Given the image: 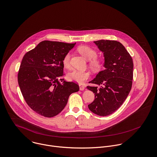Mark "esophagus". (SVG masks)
<instances>
[{"label": "esophagus", "instance_id": "esophagus-1", "mask_svg": "<svg viewBox=\"0 0 157 157\" xmlns=\"http://www.w3.org/2000/svg\"><path fill=\"white\" fill-rule=\"evenodd\" d=\"M79 90H80L82 91V90H84L85 89V87H84V86H82V85H81V84H79Z\"/></svg>", "mask_w": 157, "mask_h": 157}]
</instances>
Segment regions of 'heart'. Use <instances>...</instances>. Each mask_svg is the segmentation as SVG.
<instances>
[{
    "label": "heart",
    "instance_id": "b5f03b06",
    "mask_svg": "<svg viewBox=\"0 0 157 157\" xmlns=\"http://www.w3.org/2000/svg\"><path fill=\"white\" fill-rule=\"evenodd\" d=\"M79 52L88 61H90V66L94 70H98L102 67V63L100 60L96 59L97 55L96 51L88 46H82L78 48ZM71 55L68 53L63 59V65L65 68L70 67V59ZM67 78L68 80L82 84L90 78V73L87 71H82L79 70H73L70 71L68 75Z\"/></svg>",
    "mask_w": 157,
    "mask_h": 157
}]
</instances>
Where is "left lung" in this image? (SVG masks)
<instances>
[{"mask_svg": "<svg viewBox=\"0 0 157 157\" xmlns=\"http://www.w3.org/2000/svg\"><path fill=\"white\" fill-rule=\"evenodd\" d=\"M104 55V70L100 71L87 86L94 94V101L88 107L99 116H107L117 110L124 102L132 85L133 63L123 45L116 40H99L94 42Z\"/></svg>", "mask_w": 157, "mask_h": 157, "instance_id": "left-lung-1", "label": "left lung"}]
</instances>
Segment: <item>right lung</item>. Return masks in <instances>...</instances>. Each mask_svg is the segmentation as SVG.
Here are the masks:
<instances>
[{
  "instance_id": "1",
  "label": "right lung",
  "mask_w": 157,
  "mask_h": 157,
  "mask_svg": "<svg viewBox=\"0 0 157 157\" xmlns=\"http://www.w3.org/2000/svg\"><path fill=\"white\" fill-rule=\"evenodd\" d=\"M75 44L44 40L23 57L19 86L27 104L42 116L51 118L59 114L69 96L79 90L77 84L62 79L63 59Z\"/></svg>"
}]
</instances>
